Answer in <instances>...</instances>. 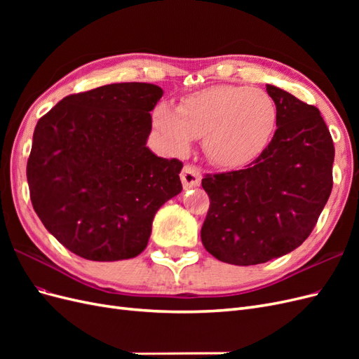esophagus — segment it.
Returning <instances> with one entry per match:
<instances>
[{
    "label": "esophagus",
    "instance_id": "obj_1",
    "mask_svg": "<svg viewBox=\"0 0 359 359\" xmlns=\"http://www.w3.org/2000/svg\"><path fill=\"white\" fill-rule=\"evenodd\" d=\"M181 181L184 189H191V187H198L201 184V172L196 166L193 165H186L182 168L181 172Z\"/></svg>",
    "mask_w": 359,
    "mask_h": 359
}]
</instances>
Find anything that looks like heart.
<instances>
[{
    "mask_svg": "<svg viewBox=\"0 0 359 359\" xmlns=\"http://www.w3.org/2000/svg\"><path fill=\"white\" fill-rule=\"evenodd\" d=\"M277 106L268 93L244 85H214L184 97L178 107L158 104L154 127L165 147L182 153L202 137L214 165L240 168L255 160L274 133Z\"/></svg>",
    "mask_w": 359,
    "mask_h": 359,
    "instance_id": "heart-1",
    "label": "heart"
}]
</instances>
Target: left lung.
<instances>
[{
    "label": "left lung",
    "mask_w": 359,
    "mask_h": 359,
    "mask_svg": "<svg viewBox=\"0 0 359 359\" xmlns=\"http://www.w3.org/2000/svg\"><path fill=\"white\" fill-rule=\"evenodd\" d=\"M277 106L268 147L241 170L206 173V252L232 265H257L307 240L332 190L334 144L316 106L266 85Z\"/></svg>",
    "instance_id": "8db88e82"
}]
</instances>
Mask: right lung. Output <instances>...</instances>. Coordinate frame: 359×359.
I'll return each instance as SVG.
<instances>
[{
  "label": "right lung",
  "mask_w": 359,
  "mask_h": 359,
  "mask_svg": "<svg viewBox=\"0 0 359 359\" xmlns=\"http://www.w3.org/2000/svg\"><path fill=\"white\" fill-rule=\"evenodd\" d=\"M153 83L103 85L64 97L32 135V208L72 253L114 262L145 250L160 206L181 193L178 158L151 153Z\"/></svg>",
  "instance_id": "1"
}]
</instances>
